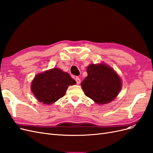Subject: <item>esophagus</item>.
Returning <instances> with one entry per match:
<instances>
[{
	"mask_svg": "<svg viewBox=\"0 0 153 153\" xmlns=\"http://www.w3.org/2000/svg\"><path fill=\"white\" fill-rule=\"evenodd\" d=\"M75 80H76V84H79L80 83V79L79 77H76Z\"/></svg>",
	"mask_w": 153,
	"mask_h": 153,
	"instance_id": "esophagus-1",
	"label": "esophagus"
}]
</instances>
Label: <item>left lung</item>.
<instances>
[{
	"mask_svg": "<svg viewBox=\"0 0 153 153\" xmlns=\"http://www.w3.org/2000/svg\"><path fill=\"white\" fill-rule=\"evenodd\" d=\"M87 76L82 83L86 96L97 104L102 105L114 100L122 87L119 76L106 64H90L87 68Z\"/></svg>",
	"mask_w": 153,
	"mask_h": 153,
	"instance_id": "8db88e82",
	"label": "left lung"
}]
</instances>
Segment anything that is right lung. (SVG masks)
Listing matches in <instances>:
<instances>
[{
  "instance_id": "add662e5",
  "label": "right lung",
  "mask_w": 153,
  "mask_h": 153,
  "mask_svg": "<svg viewBox=\"0 0 153 153\" xmlns=\"http://www.w3.org/2000/svg\"><path fill=\"white\" fill-rule=\"evenodd\" d=\"M76 84L66 72L53 68L35 76L31 84V91L39 102L52 104L66 94L69 85Z\"/></svg>"
}]
</instances>
